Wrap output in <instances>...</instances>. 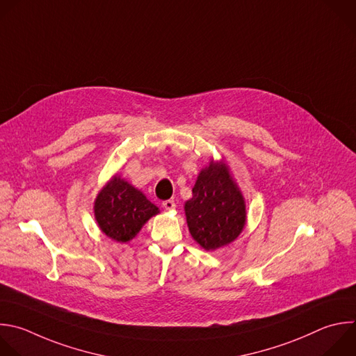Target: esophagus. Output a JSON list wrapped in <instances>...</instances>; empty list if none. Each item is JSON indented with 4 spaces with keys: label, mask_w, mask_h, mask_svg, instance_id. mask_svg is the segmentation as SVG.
Wrapping results in <instances>:
<instances>
[{
    "label": "esophagus",
    "mask_w": 356,
    "mask_h": 356,
    "mask_svg": "<svg viewBox=\"0 0 356 356\" xmlns=\"http://www.w3.org/2000/svg\"><path fill=\"white\" fill-rule=\"evenodd\" d=\"M162 207H163L165 209H168V211H172V209L176 208V204H175L173 200H166V201L162 202Z\"/></svg>",
    "instance_id": "obj_1"
}]
</instances>
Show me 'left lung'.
Wrapping results in <instances>:
<instances>
[{"label":"left lung","instance_id":"1","mask_svg":"<svg viewBox=\"0 0 356 356\" xmlns=\"http://www.w3.org/2000/svg\"><path fill=\"white\" fill-rule=\"evenodd\" d=\"M184 213L191 238L207 252L239 238L248 220L246 201L225 161L211 159L201 169Z\"/></svg>","mask_w":356,"mask_h":356}]
</instances>
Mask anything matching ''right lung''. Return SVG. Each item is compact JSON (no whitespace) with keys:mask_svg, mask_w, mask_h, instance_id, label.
I'll use <instances>...</instances> for the list:
<instances>
[{"mask_svg":"<svg viewBox=\"0 0 356 356\" xmlns=\"http://www.w3.org/2000/svg\"><path fill=\"white\" fill-rule=\"evenodd\" d=\"M161 211L145 194L118 175L100 188L93 213L99 229L114 242L129 243L143 226Z\"/></svg>","mask_w":356,"mask_h":356,"instance_id":"add662e5","label":"right lung"}]
</instances>
